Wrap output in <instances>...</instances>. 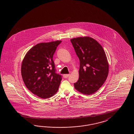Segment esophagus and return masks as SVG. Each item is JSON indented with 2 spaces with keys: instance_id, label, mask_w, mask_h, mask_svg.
<instances>
[{
  "instance_id": "1",
  "label": "esophagus",
  "mask_w": 134,
  "mask_h": 134,
  "mask_svg": "<svg viewBox=\"0 0 134 134\" xmlns=\"http://www.w3.org/2000/svg\"><path fill=\"white\" fill-rule=\"evenodd\" d=\"M69 75H70V74H64L63 76H64V78H67V77L69 76Z\"/></svg>"
}]
</instances>
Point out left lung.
I'll use <instances>...</instances> for the list:
<instances>
[{"mask_svg":"<svg viewBox=\"0 0 134 134\" xmlns=\"http://www.w3.org/2000/svg\"><path fill=\"white\" fill-rule=\"evenodd\" d=\"M80 61L79 77L74 87L79 92L91 94L102 87L108 74V62L102 46L89 37L70 40Z\"/></svg>","mask_w":134,"mask_h":134,"instance_id":"1","label":"left lung"}]
</instances>
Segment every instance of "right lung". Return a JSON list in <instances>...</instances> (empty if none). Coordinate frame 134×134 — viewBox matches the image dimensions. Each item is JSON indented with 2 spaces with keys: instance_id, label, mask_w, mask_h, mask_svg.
Returning a JSON list of instances; mask_svg holds the SVG:
<instances>
[{
  "instance_id": "1",
  "label": "right lung",
  "mask_w": 134,
  "mask_h": 134,
  "mask_svg": "<svg viewBox=\"0 0 134 134\" xmlns=\"http://www.w3.org/2000/svg\"><path fill=\"white\" fill-rule=\"evenodd\" d=\"M61 42L35 45L28 51L23 61L21 72L26 87L42 98L54 96L61 83L62 76L56 72L53 57Z\"/></svg>"
}]
</instances>
